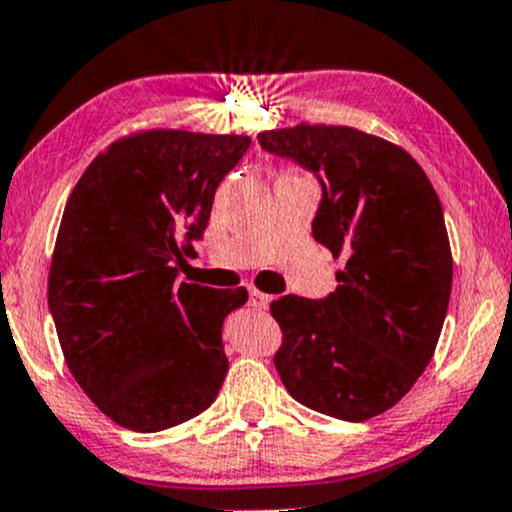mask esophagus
<instances>
[{
    "label": "esophagus",
    "mask_w": 512,
    "mask_h": 512,
    "mask_svg": "<svg viewBox=\"0 0 512 512\" xmlns=\"http://www.w3.org/2000/svg\"><path fill=\"white\" fill-rule=\"evenodd\" d=\"M269 301H272V298L267 296V293H262V291H257V289H250V305L252 308H260V310H264L269 305Z\"/></svg>",
    "instance_id": "esophagus-1"
}]
</instances>
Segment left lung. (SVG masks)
<instances>
[{
  "label": "left lung",
  "mask_w": 512,
  "mask_h": 512,
  "mask_svg": "<svg viewBox=\"0 0 512 512\" xmlns=\"http://www.w3.org/2000/svg\"><path fill=\"white\" fill-rule=\"evenodd\" d=\"M257 139L320 180L313 238L346 257L327 298L272 303L276 373L303 407L373 419L414 387L443 330L452 255L440 199L402 146L361 129L301 122Z\"/></svg>",
  "instance_id": "8db88e82"
}]
</instances>
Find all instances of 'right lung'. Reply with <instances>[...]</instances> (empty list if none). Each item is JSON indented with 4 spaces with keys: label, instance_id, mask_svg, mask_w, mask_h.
Listing matches in <instances>:
<instances>
[{
    "label": "right lung",
    "instance_id": "right-lung-1",
    "mask_svg": "<svg viewBox=\"0 0 512 512\" xmlns=\"http://www.w3.org/2000/svg\"><path fill=\"white\" fill-rule=\"evenodd\" d=\"M243 134L146 129L91 161L52 252L48 303L64 361L88 399L139 433L211 407L228 373L221 327L248 291L178 281Z\"/></svg>",
    "mask_w": 512,
    "mask_h": 512
}]
</instances>
